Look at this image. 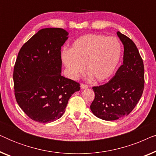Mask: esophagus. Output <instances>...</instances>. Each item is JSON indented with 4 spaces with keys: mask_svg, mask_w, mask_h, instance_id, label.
<instances>
[{
    "mask_svg": "<svg viewBox=\"0 0 156 156\" xmlns=\"http://www.w3.org/2000/svg\"><path fill=\"white\" fill-rule=\"evenodd\" d=\"M80 87H81V89H87L89 87L87 86V85H86V84H82L80 85Z\"/></svg>",
    "mask_w": 156,
    "mask_h": 156,
    "instance_id": "obj_1",
    "label": "esophagus"
}]
</instances>
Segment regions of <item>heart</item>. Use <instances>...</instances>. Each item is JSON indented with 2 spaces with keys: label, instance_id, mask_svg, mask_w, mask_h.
Masks as SVG:
<instances>
[{
  "label": "heart",
  "instance_id": "b5f03b06",
  "mask_svg": "<svg viewBox=\"0 0 156 156\" xmlns=\"http://www.w3.org/2000/svg\"><path fill=\"white\" fill-rule=\"evenodd\" d=\"M121 45L115 37L87 34L79 37L70 50L62 52V59L67 74L76 80L86 70L94 80L103 82L109 79L120 61Z\"/></svg>",
  "mask_w": 156,
  "mask_h": 156
}]
</instances>
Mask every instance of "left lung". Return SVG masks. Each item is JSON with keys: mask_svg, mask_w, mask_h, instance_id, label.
Returning a JSON list of instances; mask_svg holds the SVG:
<instances>
[{"mask_svg": "<svg viewBox=\"0 0 156 156\" xmlns=\"http://www.w3.org/2000/svg\"><path fill=\"white\" fill-rule=\"evenodd\" d=\"M117 35L124 48L123 65L109 82L92 88L95 98L91 111L105 121L128 116L140 100L144 88V66L138 48L127 36L120 32Z\"/></svg>", "mask_w": 156, "mask_h": 156, "instance_id": "1", "label": "left lung"}]
</instances>
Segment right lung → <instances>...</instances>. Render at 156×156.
<instances>
[{
	"label": "right lung",
	"mask_w": 156,
	"mask_h": 156,
	"mask_svg": "<svg viewBox=\"0 0 156 156\" xmlns=\"http://www.w3.org/2000/svg\"><path fill=\"white\" fill-rule=\"evenodd\" d=\"M62 28L40 30L23 44L13 72L15 96L27 116L40 123L59 119L79 83L61 75V47L68 39Z\"/></svg>",
	"instance_id": "right-lung-1"
}]
</instances>
